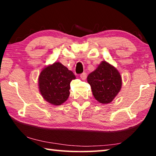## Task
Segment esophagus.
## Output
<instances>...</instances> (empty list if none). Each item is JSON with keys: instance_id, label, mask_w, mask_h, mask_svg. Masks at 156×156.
<instances>
[{"instance_id": "esophagus-1", "label": "esophagus", "mask_w": 156, "mask_h": 156, "mask_svg": "<svg viewBox=\"0 0 156 156\" xmlns=\"http://www.w3.org/2000/svg\"><path fill=\"white\" fill-rule=\"evenodd\" d=\"M87 74L86 72H83V73L80 74V77L82 80H86V78H87Z\"/></svg>"}]
</instances>
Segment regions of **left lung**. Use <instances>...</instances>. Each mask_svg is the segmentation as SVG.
Instances as JSON below:
<instances>
[{
    "mask_svg": "<svg viewBox=\"0 0 156 156\" xmlns=\"http://www.w3.org/2000/svg\"><path fill=\"white\" fill-rule=\"evenodd\" d=\"M93 95L101 104L113 101L121 88V77L116 68L102 61L94 71L87 76Z\"/></svg>",
    "mask_w": 156,
    "mask_h": 156,
    "instance_id": "left-lung-1",
    "label": "left lung"
}]
</instances>
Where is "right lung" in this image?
<instances>
[{"instance_id":"add662e5","label":"right lung","mask_w":156,"mask_h":156,"mask_svg":"<svg viewBox=\"0 0 156 156\" xmlns=\"http://www.w3.org/2000/svg\"><path fill=\"white\" fill-rule=\"evenodd\" d=\"M75 78L73 72L59 62L44 68L38 79L42 97L52 105H61L69 97L70 82Z\"/></svg>"}]
</instances>
